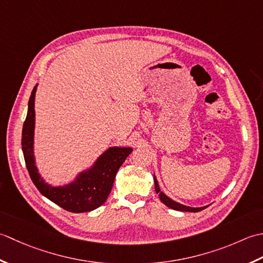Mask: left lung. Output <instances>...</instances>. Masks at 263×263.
Returning a JSON list of instances; mask_svg holds the SVG:
<instances>
[{
  "label": "left lung",
  "instance_id": "left-lung-1",
  "mask_svg": "<svg viewBox=\"0 0 263 263\" xmlns=\"http://www.w3.org/2000/svg\"><path fill=\"white\" fill-rule=\"evenodd\" d=\"M154 186H155V192H157V194H159L160 200H161V202L163 203V204H165L170 209H174V210L186 211V212H199V211L203 210V209L206 208V206H202V208L186 206V205H183V204H180V203H177V202L173 201L171 199H169V197L165 195L164 193H162L161 190H160L159 184H158V180H157V178H155V176H154Z\"/></svg>",
  "mask_w": 263,
  "mask_h": 263
}]
</instances>
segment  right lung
I'll use <instances>...</instances> for the list:
<instances>
[{
	"label": "right lung",
	"mask_w": 263,
	"mask_h": 263,
	"mask_svg": "<svg viewBox=\"0 0 263 263\" xmlns=\"http://www.w3.org/2000/svg\"><path fill=\"white\" fill-rule=\"evenodd\" d=\"M35 93L36 86L31 92L28 102V112L24 122L21 137L26 167L31 180L43 195L64 210L74 213L95 210L108 199L118 170L132 153L133 148H109L101 155L92 168L80 174L71 184L63 187H53L45 184L37 171L34 159Z\"/></svg>",
	"instance_id": "add662e5"
}]
</instances>
